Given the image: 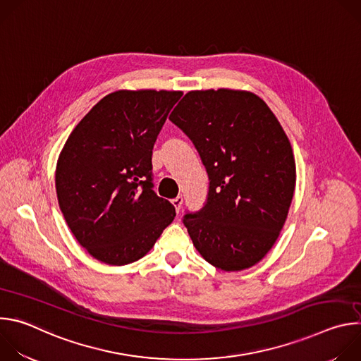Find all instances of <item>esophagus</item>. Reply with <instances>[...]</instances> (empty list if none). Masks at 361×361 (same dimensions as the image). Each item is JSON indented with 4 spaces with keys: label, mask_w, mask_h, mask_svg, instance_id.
<instances>
[{
    "label": "esophagus",
    "mask_w": 361,
    "mask_h": 361,
    "mask_svg": "<svg viewBox=\"0 0 361 361\" xmlns=\"http://www.w3.org/2000/svg\"><path fill=\"white\" fill-rule=\"evenodd\" d=\"M173 205L176 207V212H177V213H180V210H181V205H183V197H181V195H178V197L173 198Z\"/></svg>",
    "instance_id": "obj_1"
}]
</instances>
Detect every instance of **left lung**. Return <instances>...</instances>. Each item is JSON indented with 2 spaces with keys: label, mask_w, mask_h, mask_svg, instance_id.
I'll use <instances>...</instances> for the list:
<instances>
[{
  "label": "left lung",
  "mask_w": 361,
  "mask_h": 361,
  "mask_svg": "<svg viewBox=\"0 0 361 361\" xmlns=\"http://www.w3.org/2000/svg\"><path fill=\"white\" fill-rule=\"evenodd\" d=\"M194 144L209 192L183 223L198 252L217 269L259 263L276 243L294 194L290 141L266 102L248 91H190L170 114Z\"/></svg>",
  "instance_id": "8db88e82"
}]
</instances>
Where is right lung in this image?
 <instances>
[{"label":"right lung","mask_w":361,"mask_h":361,"mask_svg":"<svg viewBox=\"0 0 361 361\" xmlns=\"http://www.w3.org/2000/svg\"><path fill=\"white\" fill-rule=\"evenodd\" d=\"M181 91L106 95L70 134L57 163L61 213L77 241L111 266L137 262L176 217L152 190V148Z\"/></svg>","instance_id":"right-lung-1"}]
</instances>
